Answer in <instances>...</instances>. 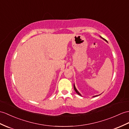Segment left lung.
<instances>
[{
	"label": "left lung",
	"instance_id": "8db88e82",
	"mask_svg": "<svg viewBox=\"0 0 129 129\" xmlns=\"http://www.w3.org/2000/svg\"><path fill=\"white\" fill-rule=\"evenodd\" d=\"M100 38H101V39H102L103 40H104L105 41H106V42H107V41L105 39H104V38H102L101 36H100ZM108 43V42H107ZM73 86H74V90H75V92H76L78 94V95H79V96H81V94L80 93V92H79V91H78L77 90V89H76V87H75V85H74H74H73ZM100 95H96V96H93V97H96V96H99Z\"/></svg>",
	"mask_w": 129,
	"mask_h": 129
}]
</instances>
